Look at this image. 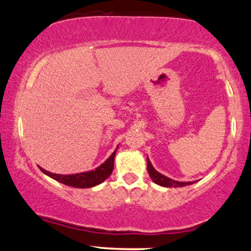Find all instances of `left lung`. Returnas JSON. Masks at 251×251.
I'll return each instance as SVG.
<instances>
[{"mask_svg": "<svg viewBox=\"0 0 251 251\" xmlns=\"http://www.w3.org/2000/svg\"><path fill=\"white\" fill-rule=\"evenodd\" d=\"M147 172H149L151 179L153 180V182H155L156 185L162 186V187H170V188L174 187V188H177V187H185V186L192 185V183H195V181H188V182H185V181H176V180L171 179V177L168 176H165L164 174L159 173V172L153 167L149 158H147Z\"/></svg>", "mask_w": 251, "mask_h": 251, "instance_id": "8db88e82", "label": "left lung"}]
</instances>
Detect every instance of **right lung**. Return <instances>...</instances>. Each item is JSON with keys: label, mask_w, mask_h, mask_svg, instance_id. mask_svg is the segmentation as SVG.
I'll list each match as a JSON object with an SVG mask.
<instances>
[{"label": "right lung", "mask_w": 251, "mask_h": 251, "mask_svg": "<svg viewBox=\"0 0 251 251\" xmlns=\"http://www.w3.org/2000/svg\"><path fill=\"white\" fill-rule=\"evenodd\" d=\"M117 150L110 155V158H108L106 161L102 162V164L99 166V167H97L96 170L83 172V173L55 174L43 170L42 167H39V170L43 172L45 175L50 176L51 179L58 181L60 183H64L66 186L75 187V188H91V187L98 186L100 185L101 182H104V181L110 176L111 173H112L114 156H116Z\"/></svg>", "instance_id": "1"}]
</instances>
